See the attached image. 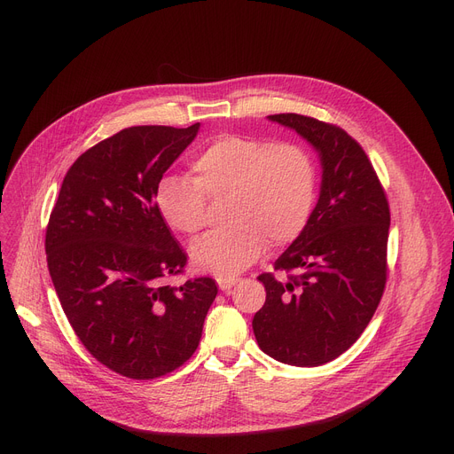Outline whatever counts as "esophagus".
Returning <instances> with one entry per match:
<instances>
[{
    "instance_id": "esophagus-1",
    "label": "esophagus",
    "mask_w": 454,
    "mask_h": 454,
    "mask_svg": "<svg viewBox=\"0 0 454 454\" xmlns=\"http://www.w3.org/2000/svg\"><path fill=\"white\" fill-rule=\"evenodd\" d=\"M237 281H239V279H237L235 276H231V278L219 276V278H217V285H219V289H221V291H230Z\"/></svg>"
}]
</instances>
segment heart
I'll return each instance as SVG.
<instances>
[{
  "mask_svg": "<svg viewBox=\"0 0 454 454\" xmlns=\"http://www.w3.org/2000/svg\"><path fill=\"white\" fill-rule=\"evenodd\" d=\"M193 178L165 175L154 202L171 230L185 235L206 224L207 200L228 199L231 226L191 247L197 270L231 278L250 267L265 245L294 243L311 219L317 200L313 158L293 143L226 134L213 139L191 161Z\"/></svg>",
  "mask_w": 454,
  "mask_h": 454,
  "instance_id": "b5f03b06",
  "label": "heart"
}]
</instances>
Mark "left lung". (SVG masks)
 <instances>
[{"mask_svg": "<svg viewBox=\"0 0 454 454\" xmlns=\"http://www.w3.org/2000/svg\"><path fill=\"white\" fill-rule=\"evenodd\" d=\"M311 143L320 197L303 233L265 272L267 300L252 320L272 359L311 368L342 355L370 324L387 285L390 207L363 147L337 125L300 114L269 115Z\"/></svg>", "mask_w": 454, "mask_h": 454, "instance_id": "left-lung-1", "label": "left lung"}]
</instances>
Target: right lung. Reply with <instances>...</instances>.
Masks as SVG:
<instances>
[{"instance_id":"1","label":"right lung","mask_w":454,"mask_h":454,"mask_svg":"<svg viewBox=\"0 0 454 454\" xmlns=\"http://www.w3.org/2000/svg\"><path fill=\"white\" fill-rule=\"evenodd\" d=\"M199 129L143 125L103 139L69 167L47 224V267L71 327L95 359L129 379L180 368L217 296L211 278L165 283L184 272L187 254L154 202Z\"/></svg>"}]
</instances>
